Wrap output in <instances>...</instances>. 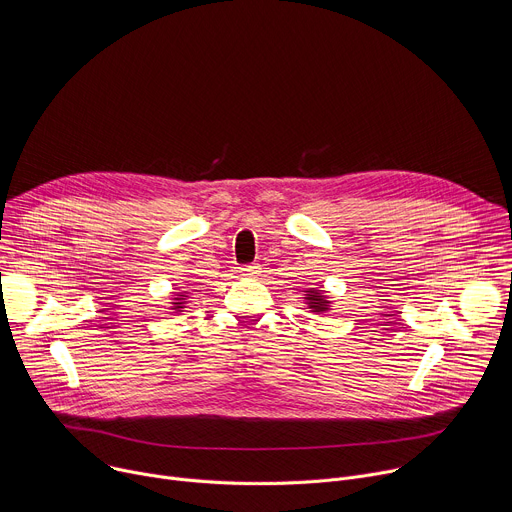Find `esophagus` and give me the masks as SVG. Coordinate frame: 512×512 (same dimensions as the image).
I'll return each instance as SVG.
<instances>
[{
	"mask_svg": "<svg viewBox=\"0 0 512 512\" xmlns=\"http://www.w3.org/2000/svg\"><path fill=\"white\" fill-rule=\"evenodd\" d=\"M259 263H247V265H241L239 267V273L241 275H247V277H253V275H257L259 273Z\"/></svg>",
	"mask_w": 512,
	"mask_h": 512,
	"instance_id": "1",
	"label": "esophagus"
}]
</instances>
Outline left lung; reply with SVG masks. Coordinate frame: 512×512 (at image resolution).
Instances as JSON below:
<instances>
[{
    "instance_id": "obj_1",
    "label": "left lung",
    "mask_w": 512,
    "mask_h": 512,
    "mask_svg": "<svg viewBox=\"0 0 512 512\" xmlns=\"http://www.w3.org/2000/svg\"><path fill=\"white\" fill-rule=\"evenodd\" d=\"M306 300H308V306H310V310L312 312H326L328 310V306H330V302L322 296V289H310L308 294H306Z\"/></svg>"
}]
</instances>
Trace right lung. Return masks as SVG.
Segmentation results:
<instances>
[{"label": "right lung", "mask_w": 512, "mask_h": 512, "mask_svg": "<svg viewBox=\"0 0 512 512\" xmlns=\"http://www.w3.org/2000/svg\"><path fill=\"white\" fill-rule=\"evenodd\" d=\"M176 302H172L174 304V310H178V312H182V308H184V300H186V296H182V298H174Z\"/></svg>", "instance_id": "1"}]
</instances>
